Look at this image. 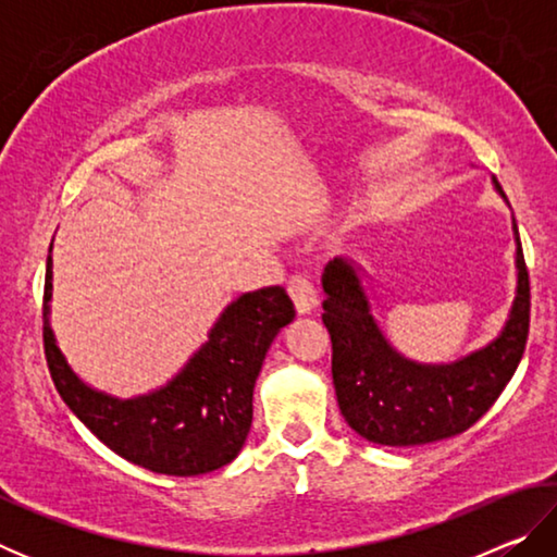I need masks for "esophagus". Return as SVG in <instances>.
<instances>
[{
  "label": "esophagus",
  "instance_id": "34e87169",
  "mask_svg": "<svg viewBox=\"0 0 557 557\" xmlns=\"http://www.w3.org/2000/svg\"><path fill=\"white\" fill-rule=\"evenodd\" d=\"M289 297L292 301H295L297 307V314H312L314 307H317V289L312 282H309L307 277H292L289 280Z\"/></svg>",
  "mask_w": 557,
  "mask_h": 557
}]
</instances>
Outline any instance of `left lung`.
Instances as JSON below:
<instances>
[{
    "label": "left lung",
    "mask_w": 557,
    "mask_h": 557,
    "mask_svg": "<svg viewBox=\"0 0 557 557\" xmlns=\"http://www.w3.org/2000/svg\"><path fill=\"white\" fill-rule=\"evenodd\" d=\"M496 191L504 188L494 178ZM516 233V299L504 332L455 363H414L383 336L354 262L324 268L322 322L332 336V375L342 414L375 445L412 447L455 437L492 408L521 363L531 326V282Z\"/></svg>",
    "instance_id": "left-lung-1"
}]
</instances>
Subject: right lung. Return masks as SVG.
<instances>
[{
    "label": "right lung",
    "mask_w": 557,
    "mask_h": 557,
    "mask_svg": "<svg viewBox=\"0 0 557 557\" xmlns=\"http://www.w3.org/2000/svg\"><path fill=\"white\" fill-rule=\"evenodd\" d=\"M51 252V250H49ZM51 256L44 285V351L63 403L115 455L157 474L196 476L238 457L252 422V388L272 338L295 319L282 287L245 292L223 309L209 342L164 388L120 400L92 391L65 363L49 324Z\"/></svg>",
    "instance_id": "obj_1"
}]
</instances>
